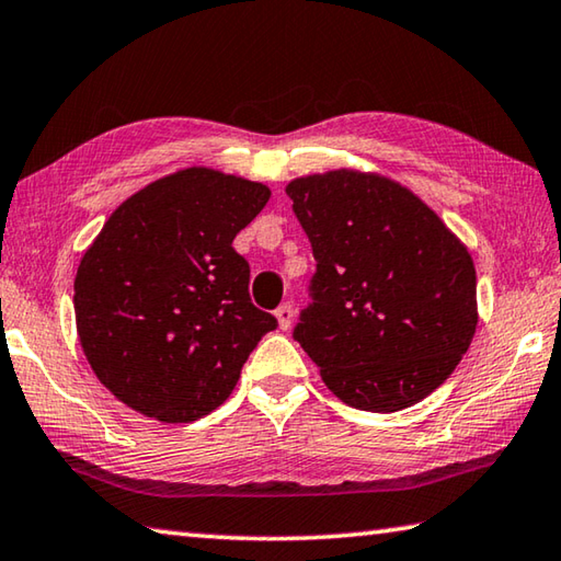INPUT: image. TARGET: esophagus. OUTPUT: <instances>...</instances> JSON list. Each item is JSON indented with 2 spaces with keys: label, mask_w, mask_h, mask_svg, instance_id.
Here are the masks:
<instances>
[{
  "label": "esophagus",
  "mask_w": 561,
  "mask_h": 561,
  "mask_svg": "<svg viewBox=\"0 0 561 561\" xmlns=\"http://www.w3.org/2000/svg\"><path fill=\"white\" fill-rule=\"evenodd\" d=\"M274 317H277V321H279V329L287 331V329L291 327V321H294L291 304H282V307H279L277 311H274Z\"/></svg>",
  "instance_id": "34e87169"
}]
</instances>
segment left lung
<instances>
[{
  "instance_id": "1",
  "label": "left lung",
  "mask_w": 561,
  "mask_h": 561,
  "mask_svg": "<svg viewBox=\"0 0 561 561\" xmlns=\"http://www.w3.org/2000/svg\"><path fill=\"white\" fill-rule=\"evenodd\" d=\"M314 250L311 301L294 339L321 381L358 411L396 413L431 396L478 327L468 247L413 190L339 168L287 185Z\"/></svg>"
}]
</instances>
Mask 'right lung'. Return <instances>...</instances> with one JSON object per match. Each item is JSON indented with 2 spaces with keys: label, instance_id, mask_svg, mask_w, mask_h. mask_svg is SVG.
<instances>
[{
  "label": "right lung",
  "instance_id": "obj_1",
  "mask_svg": "<svg viewBox=\"0 0 561 561\" xmlns=\"http://www.w3.org/2000/svg\"><path fill=\"white\" fill-rule=\"evenodd\" d=\"M270 187L183 168L121 203L73 279L76 331L108 391L160 423H190L227 401L277 319L250 301V264L232 240Z\"/></svg>",
  "mask_w": 561,
  "mask_h": 561
}]
</instances>
